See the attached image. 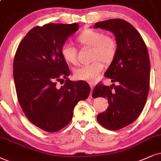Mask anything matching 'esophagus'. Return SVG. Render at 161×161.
Returning a JSON list of instances; mask_svg holds the SVG:
<instances>
[{"label": "esophagus", "instance_id": "34e87169", "mask_svg": "<svg viewBox=\"0 0 161 161\" xmlns=\"http://www.w3.org/2000/svg\"><path fill=\"white\" fill-rule=\"evenodd\" d=\"M90 86H91V93H90V97L91 98L92 97V93H93V85L92 84H90Z\"/></svg>", "mask_w": 161, "mask_h": 161}]
</instances>
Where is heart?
Returning a JSON list of instances; mask_svg holds the SVG:
<instances>
[{"mask_svg": "<svg viewBox=\"0 0 161 161\" xmlns=\"http://www.w3.org/2000/svg\"><path fill=\"white\" fill-rule=\"evenodd\" d=\"M77 42L82 46L91 47L92 58L94 62L80 66L74 71L77 79L95 82L99 79L105 63L113 61L117 53V44L112 38L104 35L98 30L87 29L76 37ZM61 54L67 62L72 64H77V50L74 46L68 43L64 44L61 48Z\"/></svg>", "mask_w": 161, "mask_h": 161, "instance_id": "b5f03b06", "label": "heart"}]
</instances>
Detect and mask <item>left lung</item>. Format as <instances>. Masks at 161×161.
<instances>
[{
  "label": "left lung",
  "mask_w": 161,
  "mask_h": 161,
  "mask_svg": "<svg viewBox=\"0 0 161 161\" xmlns=\"http://www.w3.org/2000/svg\"><path fill=\"white\" fill-rule=\"evenodd\" d=\"M93 28L111 32L117 42L116 56L105 76L118 85H99L93 94L107 98L109 103L105 112L97 115L99 123L107 129L119 130L133 123L145 106L150 79L148 50L137 30L124 20L97 22Z\"/></svg>",
  "instance_id": "obj_1"
}]
</instances>
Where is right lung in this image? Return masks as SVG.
<instances>
[{
    "label": "right lung",
    "instance_id": "obj_1",
    "mask_svg": "<svg viewBox=\"0 0 161 161\" xmlns=\"http://www.w3.org/2000/svg\"><path fill=\"white\" fill-rule=\"evenodd\" d=\"M78 30V24L36 26L16 51L13 76L18 102L27 119L45 131H58L69 124L76 105L90 94L86 82L68 78L70 71L61 54L63 44ZM63 78L65 84L57 87Z\"/></svg>",
    "mask_w": 161,
    "mask_h": 161
}]
</instances>
